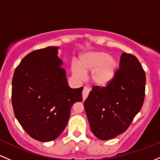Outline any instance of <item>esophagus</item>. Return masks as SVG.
I'll use <instances>...</instances> for the list:
<instances>
[{
	"instance_id": "34e87169",
	"label": "esophagus",
	"mask_w": 160,
	"mask_h": 160,
	"mask_svg": "<svg viewBox=\"0 0 160 160\" xmlns=\"http://www.w3.org/2000/svg\"><path fill=\"white\" fill-rule=\"evenodd\" d=\"M88 93H89V89L86 87H85L83 89V92H82V97H83V100L86 99V98L88 97Z\"/></svg>"
}]
</instances>
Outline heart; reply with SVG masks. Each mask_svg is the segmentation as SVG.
Wrapping results in <instances>:
<instances>
[{
  "mask_svg": "<svg viewBox=\"0 0 160 160\" xmlns=\"http://www.w3.org/2000/svg\"><path fill=\"white\" fill-rule=\"evenodd\" d=\"M118 59L105 52H88L78 57V65L73 63L71 71L75 78L82 79L84 74L92 72L90 80L94 85L104 87L111 83L118 72Z\"/></svg>",
  "mask_w": 160,
  "mask_h": 160,
  "instance_id": "1",
  "label": "heart"
}]
</instances>
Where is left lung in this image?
Here are the masks:
<instances>
[{
    "label": "left lung",
    "mask_w": 160,
    "mask_h": 160,
    "mask_svg": "<svg viewBox=\"0 0 160 160\" xmlns=\"http://www.w3.org/2000/svg\"><path fill=\"white\" fill-rule=\"evenodd\" d=\"M146 73L136 56L124 52L119 69L105 87L93 86L84 107L90 129L101 140L127 130L144 102Z\"/></svg>",
    "instance_id": "obj_1"
}]
</instances>
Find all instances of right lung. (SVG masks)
Segmentation results:
<instances>
[{
	"label": "right lung",
	"mask_w": 160,
	"mask_h": 160,
	"mask_svg": "<svg viewBox=\"0 0 160 160\" xmlns=\"http://www.w3.org/2000/svg\"><path fill=\"white\" fill-rule=\"evenodd\" d=\"M58 47L33 51L20 62L12 80L14 116L33 139L50 142L66 127L72 105L82 89L69 87Z\"/></svg>",
	"instance_id": "1"
}]
</instances>
